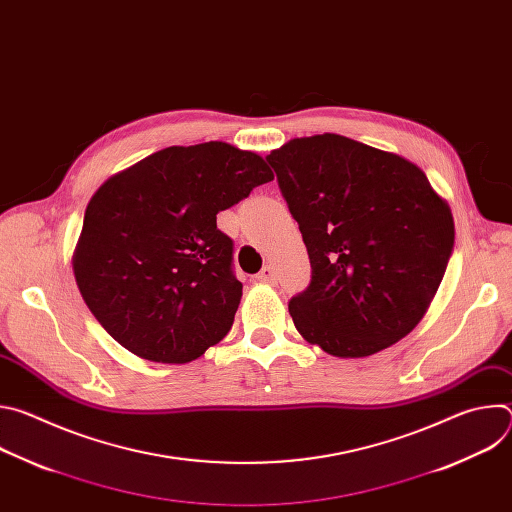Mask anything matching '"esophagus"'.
Masks as SVG:
<instances>
[{
    "mask_svg": "<svg viewBox=\"0 0 512 512\" xmlns=\"http://www.w3.org/2000/svg\"><path fill=\"white\" fill-rule=\"evenodd\" d=\"M275 269L271 267V265H265L259 273H257V281H261V283H275Z\"/></svg>",
    "mask_w": 512,
    "mask_h": 512,
    "instance_id": "34e87169",
    "label": "esophagus"
}]
</instances>
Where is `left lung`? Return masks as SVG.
<instances>
[{
  "label": "left lung",
  "instance_id": "left-lung-1",
  "mask_svg": "<svg viewBox=\"0 0 512 512\" xmlns=\"http://www.w3.org/2000/svg\"><path fill=\"white\" fill-rule=\"evenodd\" d=\"M265 160L312 265L289 300L298 332L342 358L407 336L454 251L448 202L415 164L336 133L291 139Z\"/></svg>",
  "mask_w": 512,
  "mask_h": 512
}]
</instances>
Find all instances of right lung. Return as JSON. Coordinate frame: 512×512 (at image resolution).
Here are the masks:
<instances>
[{
    "label": "right lung",
    "instance_id": "add662e5",
    "mask_svg": "<svg viewBox=\"0 0 512 512\" xmlns=\"http://www.w3.org/2000/svg\"><path fill=\"white\" fill-rule=\"evenodd\" d=\"M273 180L225 141L172 145L109 178L91 198L72 259L81 296L129 352L182 364L221 342L243 283L216 214Z\"/></svg>",
    "mask_w": 512,
    "mask_h": 512
}]
</instances>
